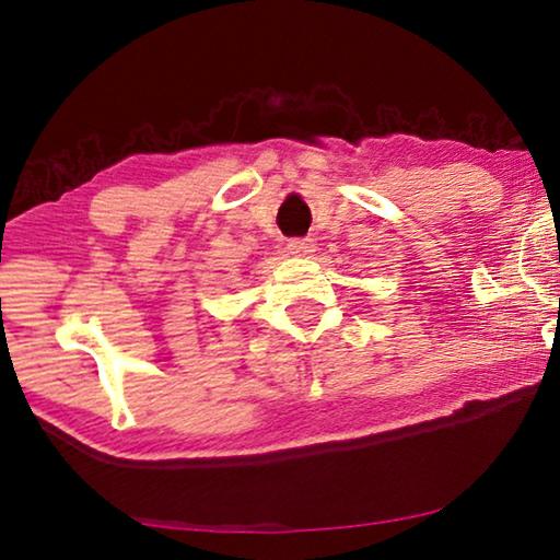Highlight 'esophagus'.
<instances>
[{
  "label": "esophagus",
  "mask_w": 560,
  "mask_h": 560,
  "mask_svg": "<svg viewBox=\"0 0 560 560\" xmlns=\"http://www.w3.org/2000/svg\"><path fill=\"white\" fill-rule=\"evenodd\" d=\"M289 252L293 257H311L316 252L314 240H291L289 242Z\"/></svg>",
  "instance_id": "esophagus-1"
}]
</instances>
